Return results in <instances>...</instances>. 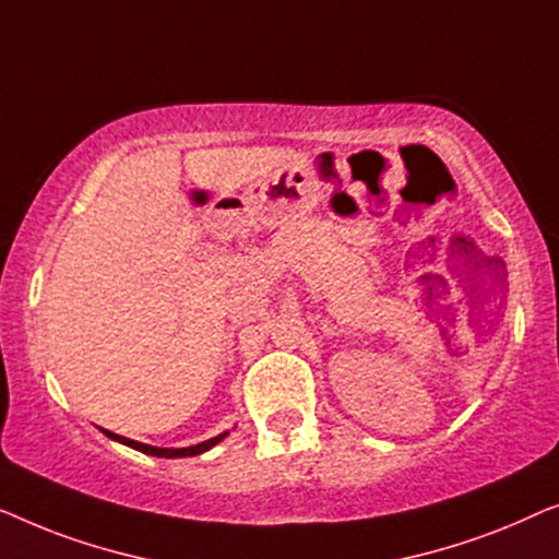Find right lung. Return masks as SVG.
<instances>
[{
    "label": "right lung",
    "mask_w": 559,
    "mask_h": 559,
    "mask_svg": "<svg viewBox=\"0 0 559 559\" xmlns=\"http://www.w3.org/2000/svg\"><path fill=\"white\" fill-rule=\"evenodd\" d=\"M104 433H106L108 438L119 440V443H123V445L136 448V451H141V453H146V455H156V459H185V455H200V453H204V451H210L212 445H217L219 440H223V438L227 436V433H219V436H215V438L202 440V443H198V445H190V448H156V445L139 443V440H131V438L116 436V433H111V430H104Z\"/></svg>",
    "instance_id": "obj_1"
}]
</instances>
